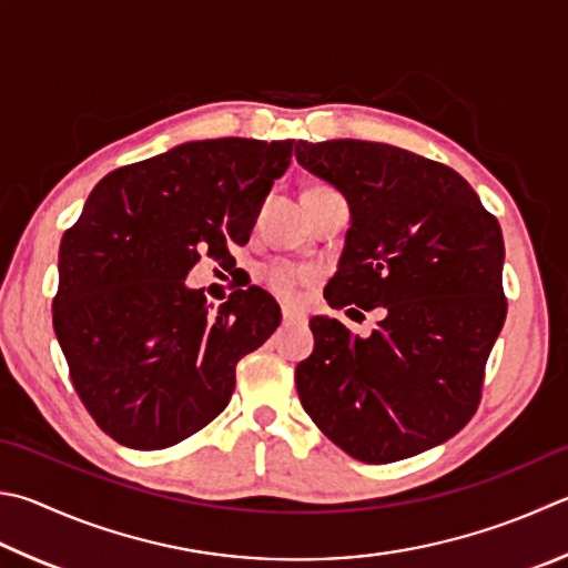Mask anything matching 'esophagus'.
Segmentation results:
<instances>
[{"label": "esophagus", "instance_id": "obj_1", "mask_svg": "<svg viewBox=\"0 0 568 568\" xmlns=\"http://www.w3.org/2000/svg\"><path fill=\"white\" fill-rule=\"evenodd\" d=\"M281 307H283V320H285V323H291V320H297V317L303 315V313L297 311V307L291 305V303H283Z\"/></svg>", "mask_w": 568, "mask_h": 568}]
</instances>
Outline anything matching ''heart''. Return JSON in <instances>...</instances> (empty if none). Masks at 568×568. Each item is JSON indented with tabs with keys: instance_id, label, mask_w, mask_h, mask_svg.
<instances>
[{
	"instance_id": "1",
	"label": "heart",
	"mask_w": 568,
	"mask_h": 568,
	"mask_svg": "<svg viewBox=\"0 0 568 568\" xmlns=\"http://www.w3.org/2000/svg\"><path fill=\"white\" fill-rule=\"evenodd\" d=\"M313 281V271L311 267H297L291 263H277L267 271V283L275 293L281 295H293L295 287H301L305 283Z\"/></svg>"
}]
</instances>
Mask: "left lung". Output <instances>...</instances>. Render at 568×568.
I'll return each mask as SVG.
<instances>
[{"label": "left lung", "instance_id": "8db88e82", "mask_svg": "<svg viewBox=\"0 0 568 568\" xmlns=\"http://www.w3.org/2000/svg\"><path fill=\"white\" fill-rule=\"evenodd\" d=\"M295 159L349 205L327 305L383 313L369 337L315 315L313 355L295 367L297 395L349 457H415L477 412L507 317L499 223L457 171L389 143L297 141Z\"/></svg>", "mask_w": 568, "mask_h": 568}]
</instances>
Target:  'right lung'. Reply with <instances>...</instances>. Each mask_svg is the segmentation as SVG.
I'll return each instance as SVG.
<instances>
[{
	"label": "right lung",
	"mask_w": 568,
	"mask_h": 568,
	"mask_svg": "<svg viewBox=\"0 0 568 568\" xmlns=\"http://www.w3.org/2000/svg\"><path fill=\"white\" fill-rule=\"evenodd\" d=\"M293 141H189L111 171L59 245L54 333L71 383L123 447L166 449L231 402L235 365L281 325L263 287L219 311L185 285L201 251L248 243Z\"/></svg>",
	"instance_id": "obj_1"
}]
</instances>
